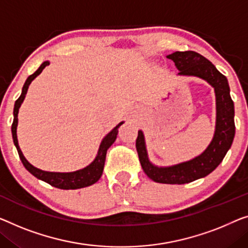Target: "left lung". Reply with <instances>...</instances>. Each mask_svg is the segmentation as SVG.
Listing matches in <instances>:
<instances>
[{
	"label": "left lung",
	"mask_w": 248,
	"mask_h": 248,
	"mask_svg": "<svg viewBox=\"0 0 248 248\" xmlns=\"http://www.w3.org/2000/svg\"><path fill=\"white\" fill-rule=\"evenodd\" d=\"M167 58L175 62L176 68L179 70L178 75L202 78L214 87L216 94L215 135L204 153L194 159L171 167H156L148 159L143 134L141 130L138 131L136 148L146 175L156 183L183 185L209 175L223 161L235 136L234 102L231 98L226 77L202 54L194 51H177L167 55Z\"/></svg>",
	"instance_id": "8db88e82"
}]
</instances>
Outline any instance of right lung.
Listing matches in <instances>:
<instances>
[{
    "mask_svg": "<svg viewBox=\"0 0 248 248\" xmlns=\"http://www.w3.org/2000/svg\"><path fill=\"white\" fill-rule=\"evenodd\" d=\"M49 64H50L49 61L43 62V63L40 65V68L36 70L33 75H31L28 78L23 86V89H22V93L20 95V98L16 101V105H14V111H13L14 119L12 124V136H13L14 145L16 147L18 156H20L22 164H23V166L27 168V170L29 172H31L32 175L36 177L38 179H41L43 182L50 184L51 186H53L55 188H60V189H78V188L88 187L90 186V185H93L94 183H97L98 180L100 179L103 171V167H105L107 150H108L109 147L114 142V140H116L117 135H118V128H119L124 123H120L118 125H116V127H114L112 130L110 131L105 138H103L100 148H99L97 157H95V159L92 161L88 167L81 169V170L73 171V172H49V171H43L41 169L35 168L34 166H32L27 159H25L23 154H22V151L20 149V146H18L17 137H16L18 108H20L21 103L24 100L30 83H31L33 79H35V78L42 72V70Z\"/></svg>",
    "mask_w": 248,
    "mask_h": 248,
    "instance_id": "add662e5",
    "label": "right lung"
}]
</instances>
